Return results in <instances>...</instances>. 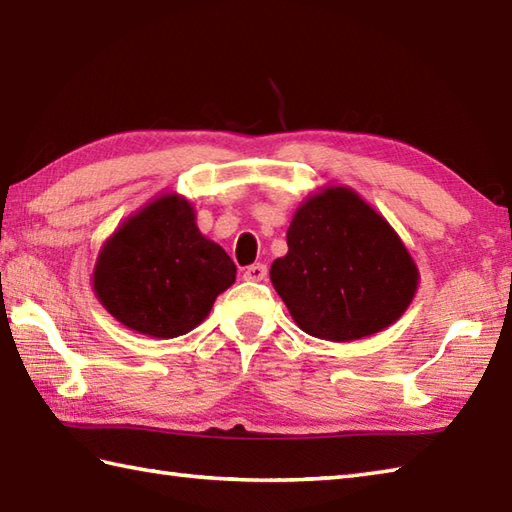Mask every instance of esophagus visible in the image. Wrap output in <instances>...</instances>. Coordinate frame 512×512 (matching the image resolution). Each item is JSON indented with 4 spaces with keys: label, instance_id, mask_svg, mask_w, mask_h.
Returning a JSON list of instances; mask_svg holds the SVG:
<instances>
[{
    "label": "esophagus",
    "instance_id": "1",
    "mask_svg": "<svg viewBox=\"0 0 512 512\" xmlns=\"http://www.w3.org/2000/svg\"><path fill=\"white\" fill-rule=\"evenodd\" d=\"M268 275V268L264 264H253L244 270V279L248 281H264Z\"/></svg>",
    "mask_w": 512,
    "mask_h": 512
}]
</instances>
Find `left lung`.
<instances>
[{"label":"left lung","mask_w":512,"mask_h":512,"mask_svg":"<svg viewBox=\"0 0 512 512\" xmlns=\"http://www.w3.org/2000/svg\"><path fill=\"white\" fill-rule=\"evenodd\" d=\"M288 253L270 281L292 319L317 339L345 343L396 323L418 288L398 233L361 195L325 187L303 202L286 233Z\"/></svg>","instance_id":"obj_1"}]
</instances>
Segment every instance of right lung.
<instances>
[{
    "label": "right lung",
    "mask_w": 512,
    "mask_h": 512,
    "mask_svg": "<svg viewBox=\"0 0 512 512\" xmlns=\"http://www.w3.org/2000/svg\"><path fill=\"white\" fill-rule=\"evenodd\" d=\"M235 275L226 250L200 233L193 206L167 193L116 228L92 284L103 308L129 330L176 339L206 319Z\"/></svg>",
    "instance_id": "add662e5"
}]
</instances>
